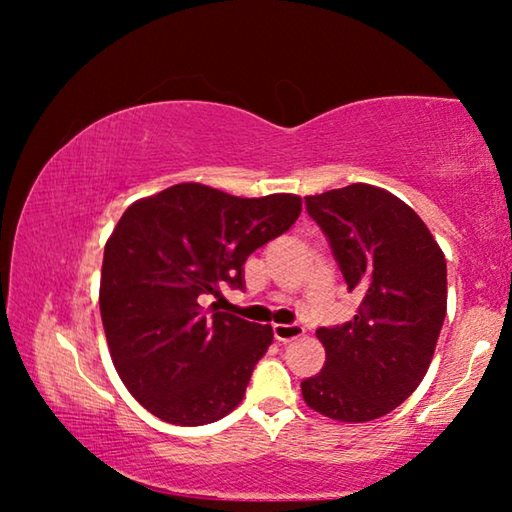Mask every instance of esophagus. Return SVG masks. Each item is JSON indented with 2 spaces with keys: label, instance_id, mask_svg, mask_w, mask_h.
Masks as SVG:
<instances>
[{
  "label": "esophagus",
  "instance_id": "1",
  "mask_svg": "<svg viewBox=\"0 0 512 512\" xmlns=\"http://www.w3.org/2000/svg\"><path fill=\"white\" fill-rule=\"evenodd\" d=\"M273 334H275V339H277V341L289 343V341H296V339H300V336L305 334V327L298 325V323H291V325L277 323V325H273Z\"/></svg>",
  "mask_w": 512,
  "mask_h": 512
}]
</instances>
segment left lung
Here are the masks:
<instances>
[{"instance_id":"left-lung-1","label":"left lung","mask_w":512,"mask_h":512,"mask_svg":"<svg viewBox=\"0 0 512 512\" xmlns=\"http://www.w3.org/2000/svg\"><path fill=\"white\" fill-rule=\"evenodd\" d=\"M325 232L357 316L316 329L325 366L302 381L309 409L368 422L397 409L429 370L447 311V262L427 225L386 189L354 183L305 196Z\"/></svg>"}]
</instances>
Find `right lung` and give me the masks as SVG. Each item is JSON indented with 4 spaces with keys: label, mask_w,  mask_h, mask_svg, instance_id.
<instances>
[{
    "label": "right lung",
    "mask_w": 512,
    "mask_h": 512,
    "mask_svg": "<svg viewBox=\"0 0 512 512\" xmlns=\"http://www.w3.org/2000/svg\"><path fill=\"white\" fill-rule=\"evenodd\" d=\"M296 194L239 198L180 183L140 198L103 250L99 307L121 381L155 418L201 427L244 400L271 325L203 311L223 282L244 289V264L300 216Z\"/></svg>",
    "instance_id": "1"
}]
</instances>
